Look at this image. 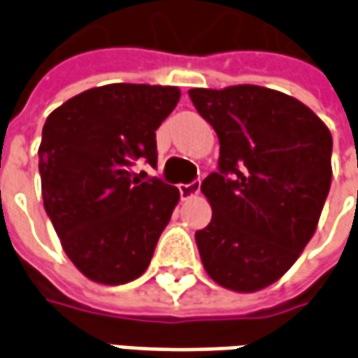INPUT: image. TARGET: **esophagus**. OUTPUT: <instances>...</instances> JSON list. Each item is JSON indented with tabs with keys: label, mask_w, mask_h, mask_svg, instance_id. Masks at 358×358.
Wrapping results in <instances>:
<instances>
[{
	"label": "esophagus",
	"mask_w": 358,
	"mask_h": 358,
	"mask_svg": "<svg viewBox=\"0 0 358 358\" xmlns=\"http://www.w3.org/2000/svg\"><path fill=\"white\" fill-rule=\"evenodd\" d=\"M178 189L180 195H182V199H189V197H194V195L199 194V189H201V180H194V182H189V184H180Z\"/></svg>",
	"instance_id": "obj_1"
}]
</instances>
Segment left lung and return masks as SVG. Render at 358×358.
<instances>
[{"instance_id":"left-lung-1","label":"left lung","mask_w":358,"mask_h":358,"mask_svg":"<svg viewBox=\"0 0 358 358\" xmlns=\"http://www.w3.org/2000/svg\"><path fill=\"white\" fill-rule=\"evenodd\" d=\"M220 141L218 171L203 180L213 207L195 232L203 266L234 292H259L297 261L331 184V134L307 105L263 88L187 92Z\"/></svg>"}]
</instances>
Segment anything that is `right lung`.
I'll return each instance as SVG.
<instances>
[{"instance_id": "1", "label": "right lung", "mask_w": 358, "mask_h": 358, "mask_svg": "<svg viewBox=\"0 0 358 358\" xmlns=\"http://www.w3.org/2000/svg\"><path fill=\"white\" fill-rule=\"evenodd\" d=\"M178 99L174 86L107 84L74 95L43 124V207L69 259L97 284L141 276L178 203V187L132 172L138 161L157 164L155 130Z\"/></svg>"}]
</instances>
